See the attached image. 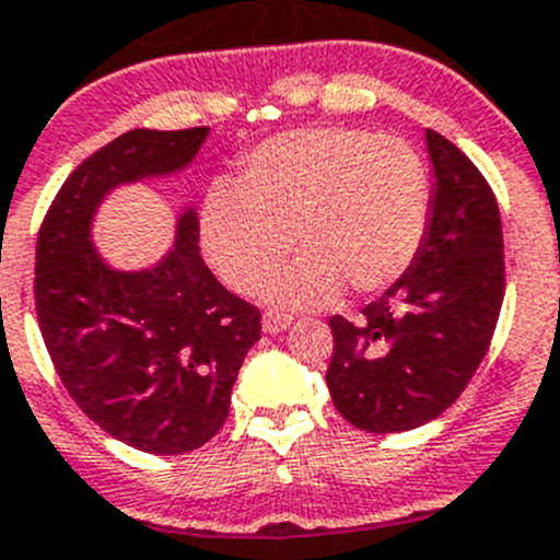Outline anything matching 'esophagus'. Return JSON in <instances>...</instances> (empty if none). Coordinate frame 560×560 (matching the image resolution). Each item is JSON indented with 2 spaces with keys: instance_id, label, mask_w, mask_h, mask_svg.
<instances>
[{
  "instance_id": "obj_1",
  "label": "esophagus",
  "mask_w": 560,
  "mask_h": 560,
  "mask_svg": "<svg viewBox=\"0 0 560 560\" xmlns=\"http://www.w3.org/2000/svg\"><path fill=\"white\" fill-rule=\"evenodd\" d=\"M290 317H284V315H273V312H268V315L262 317V331L265 334H281V331H287V328H290Z\"/></svg>"
}]
</instances>
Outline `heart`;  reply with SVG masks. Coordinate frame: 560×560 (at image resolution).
Wrapping results in <instances>:
<instances>
[{
  "instance_id": "heart-1",
  "label": "heart",
  "mask_w": 560,
  "mask_h": 560,
  "mask_svg": "<svg viewBox=\"0 0 560 560\" xmlns=\"http://www.w3.org/2000/svg\"><path fill=\"white\" fill-rule=\"evenodd\" d=\"M431 226V179L404 140L364 129L310 127L256 145L234 182H215L198 207V240L229 290H265L281 310H317L342 287H392L415 265Z\"/></svg>"
}]
</instances>
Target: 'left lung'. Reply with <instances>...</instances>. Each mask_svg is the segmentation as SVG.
I'll return each instance as SVG.
<instances>
[{"label": "left lung", "instance_id": "left-lung-1", "mask_svg": "<svg viewBox=\"0 0 560 560\" xmlns=\"http://www.w3.org/2000/svg\"><path fill=\"white\" fill-rule=\"evenodd\" d=\"M431 226L415 265L362 320L331 317L326 384L339 415L368 433L436 420L489 351L503 306V229L492 187L451 140L425 132Z\"/></svg>", "mask_w": 560, "mask_h": 560}]
</instances>
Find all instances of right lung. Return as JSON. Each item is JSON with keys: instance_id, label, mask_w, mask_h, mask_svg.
Instances as JSON below:
<instances>
[{"instance_id": "right-lung-1", "label": "right lung", "mask_w": 560, "mask_h": 560, "mask_svg": "<svg viewBox=\"0 0 560 560\" xmlns=\"http://www.w3.org/2000/svg\"><path fill=\"white\" fill-rule=\"evenodd\" d=\"M207 135L132 129L98 149L60 187L35 250L40 334L62 386L102 431L154 456L221 431L259 310L203 265L196 203L176 212L174 245L138 270L104 259L93 223L118 187L185 174Z\"/></svg>"}]
</instances>
